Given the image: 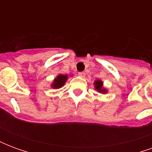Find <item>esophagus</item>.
<instances>
[{
	"instance_id": "1",
	"label": "esophagus",
	"mask_w": 152,
	"mask_h": 152,
	"mask_svg": "<svg viewBox=\"0 0 152 152\" xmlns=\"http://www.w3.org/2000/svg\"><path fill=\"white\" fill-rule=\"evenodd\" d=\"M78 75H79L80 76H81V77H85V76H86V73L84 72H81L78 73Z\"/></svg>"
}]
</instances>
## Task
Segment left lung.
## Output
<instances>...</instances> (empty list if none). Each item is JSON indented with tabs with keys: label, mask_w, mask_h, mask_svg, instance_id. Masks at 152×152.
<instances>
[{
	"label": "left lung",
	"mask_w": 152,
	"mask_h": 152,
	"mask_svg": "<svg viewBox=\"0 0 152 152\" xmlns=\"http://www.w3.org/2000/svg\"><path fill=\"white\" fill-rule=\"evenodd\" d=\"M94 88L97 89L99 93H102V94H105L107 93V89H103L102 88V81L100 80H97L94 81Z\"/></svg>",
	"instance_id": "obj_1"
}]
</instances>
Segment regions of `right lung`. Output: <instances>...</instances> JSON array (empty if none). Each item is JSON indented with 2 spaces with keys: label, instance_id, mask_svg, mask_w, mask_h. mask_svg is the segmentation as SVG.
<instances>
[{
  "label": "right lung",
  "instance_id": "obj_1",
  "mask_svg": "<svg viewBox=\"0 0 152 152\" xmlns=\"http://www.w3.org/2000/svg\"><path fill=\"white\" fill-rule=\"evenodd\" d=\"M68 78V76L66 75H58L55 79L53 80V82L52 84V88L53 89H59L61 87L64 86V84L66 83V80Z\"/></svg>",
  "mask_w": 152,
  "mask_h": 152
}]
</instances>
